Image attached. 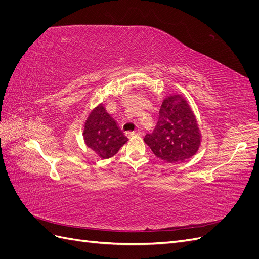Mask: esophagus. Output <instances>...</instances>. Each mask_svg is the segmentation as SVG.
<instances>
[{"label": "esophagus", "instance_id": "1", "mask_svg": "<svg viewBox=\"0 0 259 259\" xmlns=\"http://www.w3.org/2000/svg\"><path fill=\"white\" fill-rule=\"evenodd\" d=\"M135 135L142 136V135H143V131H142V130H137V131H135V132H128V133H127V136H128V137L135 136Z\"/></svg>", "mask_w": 259, "mask_h": 259}]
</instances>
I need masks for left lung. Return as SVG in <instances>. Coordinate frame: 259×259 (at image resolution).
Segmentation results:
<instances>
[{
    "instance_id": "obj_1",
    "label": "left lung",
    "mask_w": 259,
    "mask_h": 259,
    "mask_svg": "<svg viewBox=\"0 0 259 259\" xmlns=\"http://www.w3.org/2000/svg\"><path fill=\"white\" fill-rule=\"evenodd\" d=\"M159 121L145 143L152 152L169 163L185 161L198 151L200 133L197 120L187 101L178 95L163 101Z\"/></svg>"
}]
</instances>
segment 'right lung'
<instances>
[{
    "label": "right lung",
    "mask_w": 259,
    "mask_h": 259,
    "mask_svg": "<svg viewBox=\"0 0 259 259\" xmlns=\"http://www.w3.org/2000/svg\"><path fill=\"white\" fill-rule=\"evenodd\" d=\"M85 144L100 158L113 156L127 142L115 121L108 114L103 105H99L88 117L84 126Z\"/></svg>",
    "instance_id": "add662e5"
}]
</instances>
